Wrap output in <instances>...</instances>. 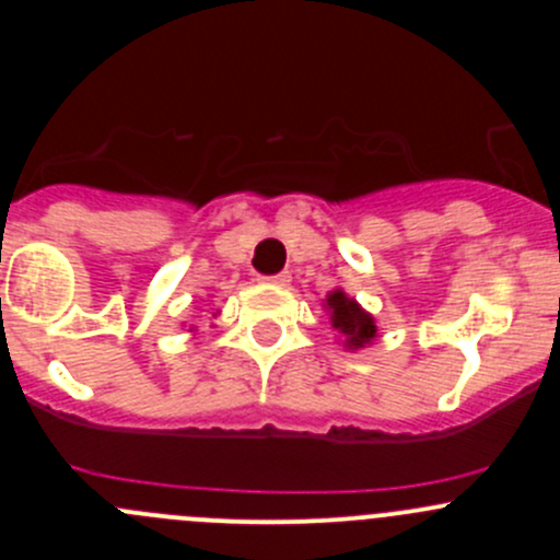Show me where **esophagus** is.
<instances>
[{
    "label": "esophagus",
    "instance_id": "34e87169",
    "mask_svg": "<svg viewBox=\"0 0 560 560\" xmlns=\"http://www.w3.org/2000/svg\"><path fill=\"white\" fill-rule=\"evenodd\" d=\"M290 279H292V276H290V273H287V270H284V273H276V276H265V279H262V281H268V284H276V287H287V284H290Z\"/></svg>",
    "mask_w": 560,
    "mask_h": 560
}]
</instances>
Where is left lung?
I'll return each instance as SVG.
<instances>
[{
    "label": "left lung",
    "instance_id": "left-lung-1",
    "mask_svg": "<svg viewBox=\"0 0 560 560\" xmlns=\"http://www.w3.org/2000/svg\"><path fill=\"white\" fill-rule=\"evenodd\" d=\"M325 308L330 314V325L341 332L347 341L343 347L360 349L376 338V322L374 316L365 312L354 298H349L343 290H332L325 298Z\"/></svg>",
    "mask_w": 560,
    "mask_h": 560
}]
</instances>
